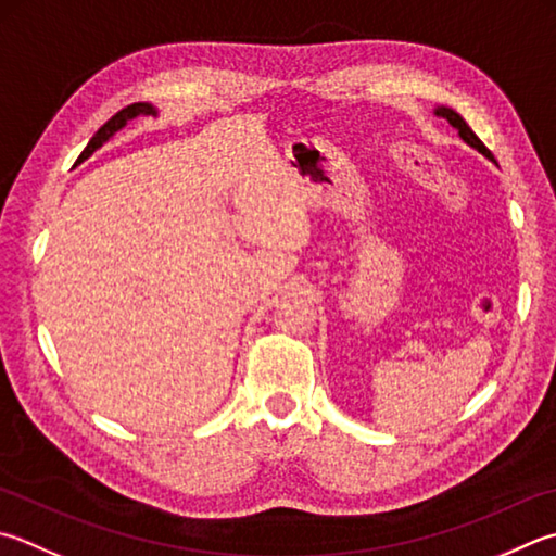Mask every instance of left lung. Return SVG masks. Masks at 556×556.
<instances>
[{
  "instance_id": "obj_1",
  "label": "left lung",
  "mask_w": 556,
  "mask_h": 556,
  "mask_svg": "<svg viewBox=\"0 0 556 556\" xmlns=\"http://www.w3.org/2000/svg\"><path fill=\"white\" fill-rule=\"evenodd\" d=\"M438 116H442V118H447L450 121V124L454 126V128H457L459 130V136H462V140H467V143L471 146V148H477L479 150V153H483V155H486V157H491L493 160V155H491V150L486 148V146H483L481 143V140H479V136L477 134H473V130L467 126V121H464L459 114H457V111H452V109H445V106H440L438 109Z\"/></svg>"
}]
</instances>
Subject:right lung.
Segmentation results:
<instances>
[{"mask_svg":"<svg viewBox=\"0 0 556 556\" xmlns=\"http://www.w3.org/2000/svg\"><path fill=\"white\" fill-rule=\"evenodd\" d=\"M148 114H155V111H153V106L143 104V102H136V104H128L126 109H121L118 114L111 116V118L106 121V124L97 130V134L92 136V140H89V143H87V148L83 150V155H79V160H87L89 155H92L94 150L104 143V140H109L111 136L116 134L118 128L126 126V121L136 118V116H148Z\"/></svg>","mask_w":556,"mask_h":556,"instance_id":"obj_1","label":"right lung"}]
</instances>
